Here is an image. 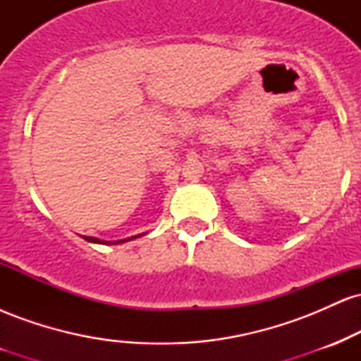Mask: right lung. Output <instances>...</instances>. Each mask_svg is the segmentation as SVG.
Wrapping results in <instances>:
<instances>
[{
	"instance_id": "1",
	"label": "right lung",
	"mask_w": 361,
	"mask_h": 361,
	"mask_svg": "<svg viewBox=\"0 0 361 361\" xmlns=\"http://www.w3.org/2000/svg\"><path fill=\"white\" fill-rule=\"evenodd\" d=\"M140 235L142 234H139V235H132V238H127V239H118V241H102V239H98V238H91V235H86V241L88 243H97V244H120V243H127V241H132V239H135V238H140Z\"/></svg>"
}]
</instances>
